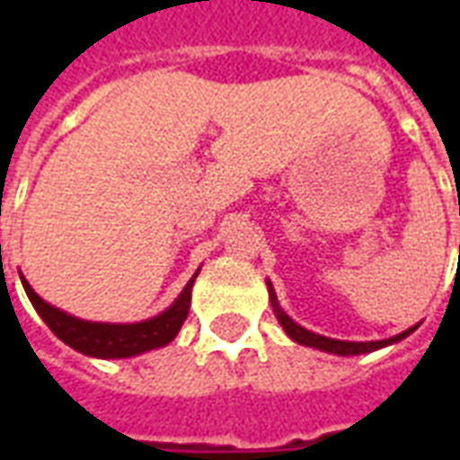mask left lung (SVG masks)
Returning a JSON list of instances; mask_svg holds the SVG:
<instances>
[{
	"mask_svg": "<svg viewBox=\"0 0 460 460\" xmlns=\"http://www.w3.org/2000/svg\"><path fill=\"white\" fill-rule=\"evenodd\" d=\"M269 298H270V305H273V313H276V318H279V323L283 325V330H286V335H288L290 340H296L298 345L315 347V349L330 352V355L347 357V355H365V352H375V349H379V347L394 345V342L404 340L406 335H411V332L416 330L414 325V328L404 330V332H399V335H394V338L376 340V342H347V340L323 338V335H318V332H310V330L300 328L296 320L286 315V310L280 308L279 298H276V290H273V286H270V280H269Z\"/></svg>",
	"mask_w": 460,
	"mask_h": 460,
	"instance_id": "8db88e82",
	"label": "left lung"
}]
</instances>
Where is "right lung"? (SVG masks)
I'll use <instances>...</instances> for the list:
<instances>
[{
  "label": "right lung",
  "instance_id": "1",
  "mask_svg": "<svg viewBox=\"0 0 460 460\" xmlns=\"http://www.w3.org/2000/svg\"><path fill=\"white\" fill-rule=\"evenodd\" d=\"M197 273L191 276L190 283L184 286L180 298L172 303L170 308L142 323H128V325H113V323H91V320H81L68 315L64 310L49 305L34 293V288L26 283L22 276V286H24L26 296L31 300L36 313L41 315L46 325L51 328L56 338L64 340L66 345L74 347L78 352L88 357H101V359H115V357H135L147 352V349H157V347L170 345L172 340L177 338L181 323L190 315L191 303V286H194Z\"/></svg>",
  "mask_w": 460,
  "mask_h": 460
}]
</instances>
